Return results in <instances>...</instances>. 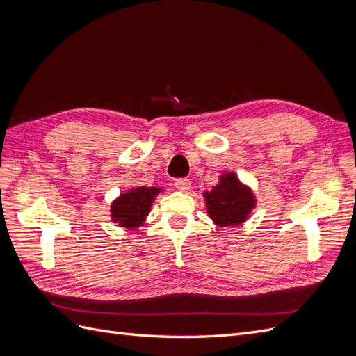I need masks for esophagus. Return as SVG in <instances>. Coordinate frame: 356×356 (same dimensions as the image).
I'll return each mask as SVG.
<instances>
[{
    "label": "esophagus",
    "mask_w": 356,
    "mask_h": 356,
    "mask_svg": "<svg viewBox=\"0 0 356 356\" xmlns=\"http://www.w3.org/2000/svg\"><path fill=\"white\" fill-rule=\"evenodd\" d=\"M175 187L179 190V191H188L190 187H191V182L190 179L187 178H179L175 181Z\"/></svg>",
    "instance_id": "esophagus-1"
}]
</instances>
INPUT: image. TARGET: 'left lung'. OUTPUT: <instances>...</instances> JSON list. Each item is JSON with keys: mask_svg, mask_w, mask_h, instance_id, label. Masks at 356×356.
<instances>
[{"mask_svg": "<svg viewBox=\"0 0 356 356\" xmlns=\"http://www.w3.org/2000/svg\"><path fill=\"white\" fill-rule=\"evenodd\" d=\"M203 199L208 217L218 227L243 224L257 207L252 188L243 184L234 172H222L218 184L203 191Z\"/></svg>", "mask_w": 356, "mask_h": 356, "instance_id": "1", "label": "left lung"}]
</instances>
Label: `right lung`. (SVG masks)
I'll return each instance as SVG.
<instances>
[{"label":"right lung","mask_w":356,"mask_h":356,"mask_svg":"<svg viewBox=\"0 0 356 356\" xmlns=\"http://www.w3.org/2000/svg\"><path fill=\"white\" fill-rule=\"evenodd\" d=\"M163 191L161 187H134L120 193L110 208L113 222L127 230L139 229L145 224L153 202Z\"/></svg>","instance_id":"1"}]
</instances>
